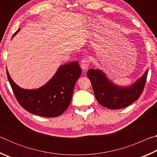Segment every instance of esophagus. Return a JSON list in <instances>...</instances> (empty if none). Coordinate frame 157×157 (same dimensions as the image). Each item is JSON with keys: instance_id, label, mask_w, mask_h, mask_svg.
Returning a JSON list of instances; mask_svg holds the SVG:
<instances>
[{"instance_id": "1", "label": "esophagus", "mask_w": 157, "mask_h": 157, "mask_svg": "<svg viewBox=\"0 0 157 157\" xmlns=\"http://www.w3.org/2000/svg\"><path fill=\"white\" fill-rule=\"evenodd\" d=\"M80 64H81V67L82 69H84V70H86V69L88 68L89 66L90 61L88 58H84V59L82 60Z\"/></svg>"}]
</instances>
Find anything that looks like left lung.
I'll return each instance as SVG.
<instances>
[{
  "mask_svg": "<svg viewBox=\"0 0 157 157\" xmlns=\"http://www.w3.org/2000/svg\"><path fill=\"white\" fill-rule=\"evenodd\" d=\"M87 76L91 82L98 103L110 109H123L139 99L143 91L147 71L141 78L129 87H118L107 78L100 70L89 69Z\"/></svg>",
  "mask_w": 157,
  "mask_h": 157,
  "instance_id": "obj_1",
  "label": "left lung"
}]
</instances>
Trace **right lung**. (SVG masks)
Segmentation results:
<instances>
[{
  "mask_svg": "<svg viewBox=\"0 0 157 157\" xmlns=\"http://www.w3.org/2000/svg\"><path fill=\"white\" fill-rule=\"evenodd\" d=\"M18 30L19 29L13 36ZM6 71L13 93L21 107L35 115L48 118L60 116L68 107L74 86L82 74L78 62L68 63L61 66L44 86L38 89L28 90L17 86Z\"/></svg>",
  "mask_w": 157,
  "mask_h": 157,
  "instance_id": "obj_1",
  "label": "right lung"
}]
</instances>
